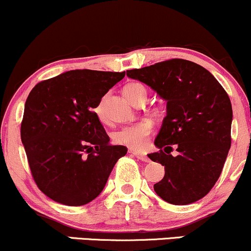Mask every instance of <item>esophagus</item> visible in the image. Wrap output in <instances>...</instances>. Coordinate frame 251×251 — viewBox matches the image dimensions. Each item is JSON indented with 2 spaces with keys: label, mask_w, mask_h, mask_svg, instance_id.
<instances>
[{
  "label": "esophagus",
  "mask_w": 251,
  "mask_h": 251,
  "mask_svg": "<svg viewBox=\"0 0 251 251\" xmlns=\"http://www.w3.org/2000/svg\"><path fill=\"white\" fill-rule=\"evenodd\" d=\"M132 153H133L134 157H137L138 159L143 160V162H146V163L150 162V158L146 155V153H142V152H138V151H133Z\"/></svg>",
  "instance_id": "obj_1"
}]
</instances>
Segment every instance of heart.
<instances>
[{
    "label": "heart",
    "instance_id": "obj_1",
    "mask_svg": "<svg viewBox=\"0 0 251 251\" xmlns=\"http://www.w3.org/2000/svg\"><path fill=\"white\" fill-rule=\"evenodd\" d=\"M140 94H145L148 96V92L146 88L144 87L142 83H131L127 85L124 89V96L129 101H133V100ZM96 114L100 119L103 118V101H100L97 105ZM152 129H153V124L150 120H142V122H138L132 124V125H127L125 127L116 132L114 134V140L117 143L122 144V145L128 146V148L134 149V150H142L146 148L149 144V137L151 134Z\"/></svg>",
    "mask_w": 251,
    "mask_h": 251
}]
</instances>
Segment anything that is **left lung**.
Here are the masks:
<instances>
[{
  "mask_svg": "<svg viewBox=\"0 0 251 251\" xmlns=\"http://www.w3.org/2000/svg\"><path fill=\"white\" fill-rule=\"evenodd\" d=\"M150 86L166 101V117L154 140L158 152L148 154L165 168L153 189L175 205L200 201L220 178L231 146L232 108L229 96L208 70L171 59L126 72ZM176 146L177 156L171 154Z\"/></svg>",
  "mask_w": 251,
  "mask_h": 251,
  "instance_id": "8db88e82",
  "label": "left lung"
}]
</instances>
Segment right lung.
Wrapping results in <instances>:
<instances>
[{
    "label": "right lung",
    "instance_id": "obj_1",
    "mask_svg": "<svg viewBox=\"0 0 251 251\" xmlns=\"http://www.w3.org/2000/svg\"><path fill=\"white\" fill-rule=\"evenodd\" d=\"M125 72L75 70L39 82L25 100L21 140L37 188L50 200L85 205L106 185L123 145H111L94 112Z\"/></svg>",
    "mask_w": 251,
    "mask_h": 251
}]
</instances>
